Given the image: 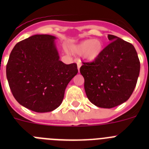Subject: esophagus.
<instances>
[{
	"label": "esophagus",
	"mask_w": 149,
	"mask_h": 149,
	"mask_svg": "<svg viewBox=\"0 0 149 149\" xmlns=\"http://www.w3.org/2000/svg\"><path fill=\"white\" fill-rule=\"evenodd\" d=\"M77 69H78V71L80 72V68H81V65H82V64H81V62L80 61V60H78V61H77Z\"/></svg>",
	"instance_id": "34e87169"
}]
</instances>
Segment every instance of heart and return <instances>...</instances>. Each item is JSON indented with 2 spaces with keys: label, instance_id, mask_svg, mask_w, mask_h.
I'll list each match as a JSON object with an SVG mask.
<instances>
[{
  "label": "heart",
  "instance_id": "heart-1",
  "mask_svg": "<svg viewBox=\"0 0 149 149\" xmlns=\"http://www.w3.org/2000/svg\"><path fill=\"white\" fill-rule=\"evenodd\" d=\"M104 43L99 39H86L74 45L71 50L74 54L82 55L83 58L87 61L97 60L103 53Z\"/></svg>",
  "mask_w": 149,
  "mask_h": 149
}]
</instances>
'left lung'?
I'll return each instance as SVG.
<instances>
[{
  "instance_id": "obj_1",
  "label": "left lung",
  "mask_w": 149,
  "mask_h": 149,
  "mask_svg": "<svg viewBox=\"0 0 149 149\" xmlns=\"http://www.w3.org/2000/svg\"><path fill=\"white\" fill-rule=\"evenodd\" d=\"M108 39L111 42L101 56L92 63H83L80 68L88 99L101 108H113L127 101L140 70L132 44L113 35Z\"/></svg>"
}]
</instances>
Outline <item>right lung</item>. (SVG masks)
Masks as SVG:
<instances>
[{"label":"right lung","mask_w":149,"mask_h":149,"mask_svg":"<svg viewBox=\"0 0 149 149\" xmlns=\"http://www.w3.org/2000/svg\"><path fill=\"white\" fill-rule=\"evenodd\" d=\"M36 34L17 43L6 65V77L18 103L37 113L53 111L61 104L65 88L78 72L76 63L60 60L54 40Z\"/></svg>","instance_id":"right-lung-1"}]
</instances>
